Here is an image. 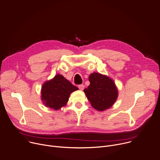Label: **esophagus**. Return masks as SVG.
I'll return each mask as SVG.
<instances>
[{
  "instance_id": "obj_1",
  "label": "esophagus",
  "mask_w": 160,
  "mask_h": 160,
  "mask_svg": "<svg viewBox=\"0 0 160 160\" xmlns=\"http://www.w3.org/2000/svg\"><path fill=\"white\" fill-rule=\"evenodd\" d=\"M84 85H83V84H81V85H78V88L80 89V90H81V91H82V90H83L84 89Z\"/></svg>"
}]
</instances>
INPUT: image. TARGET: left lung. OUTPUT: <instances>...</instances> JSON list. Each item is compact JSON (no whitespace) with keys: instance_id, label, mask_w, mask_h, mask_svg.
<instances>
[{"instance_id":"left-lung-1","label":"left lung","mask_w":160,"mask_h":160,"mask_svg":"<svg viewBox=\"0 0 160 160\" xmlns=\"http://www.w3.org/2000/svg\"><path fill=\"white\" fill-rule=\"evenodd\" d=\"M90 85L83 91L92 107L104 111L110 108L117 100L118 91L112 79L106 75L93 72L89 75Z\"/></svg>"}]
</instances>
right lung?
<instances>
[{"label": "right lung", "mask_w": 160, "mask_h": 160, "mask_svg": "<svg viewBox=\"0 0 160 160\" xmlns=\"http://www.w3.org/2000/svg\"><path fill=\"white\" fill-rule=\"evenodd\" d=\"M78 89L62 75L58 74L42 84L41 100L46 107L55 110H59L66 105L70 94Z\"/></svg>", "instance_id": "add662e5"}]
</instances>
